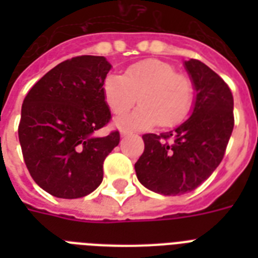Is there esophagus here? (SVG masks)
Returning a JSON list of instances; mask_svg holds the SVG:
<instances>
[{"label": "esophagus", "mask_w": 258, "mask_h": 258, "mask_svg": "<svg viewBox=\"0 0 258 258\" xmlns=\"http://www.w3.org/2000/svg\"><path fill=\"white\" fill-rule=\"evenodd\" d=\"M130 134H131V131H128V130H120V137L121 138L128 137Z\"/></svg>", "instance_id": "esophagus-1"}]
</instances>
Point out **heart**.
<instances>
[{
    "label": "heart",
    "instance_id": "b5f03b06",
    "mask_svg": "<svg viewBox=\"0 0 258 258\" xmlns=\"http://www.w3.org/2000/svg\"><path fill=\"white\" fill-rule=\"evenodd\" d=\"M103 95L116 116L128 112L138 100L142 104L128 116L116 120L119 128L149 130L161 123L174 127L187 116L194 99L191 80L176 74L175 67L161 60H143L130 66L124 76L107 75Z\"/></svg>",
    "mask_w": 258,
    "mask_h": 258
}]
</instances>
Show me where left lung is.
Returning a JSON list of instances; mask_svg holds the SVG:
<instances>
[{
    "label": "left lung",
    "mask_w": 258,
    "mask_h": 258,
    "mask_svg": "<svg viewBox=\"0 0 258 258\" xmlns=\"http://www.w3.org/2000/svg\"><path fill=\"white\" fill-rule=\"evenodd\" d=\"M183 66L196 91L191 115L171 131L143 135L145 151L135 163L138 180L163 196L192 191L208 179L222 161L234 127L228 84L198 60Z\"/></svg>",
    "instance_id": "8db88e82"
}]
</instances>
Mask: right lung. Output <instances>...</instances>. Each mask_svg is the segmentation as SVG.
<instances>
[{
	"instance_id": "obj_1",
	"label": "right lung",
	"mask_w": 258,
	"mask_h": 258,
	"mask_svg": "<svg viewBox=\"0 0 258 258\" xmlns=\"http://www.w3.org/2000/svg\"><path fill=\"white\" fill-rule=\"evenodd\" d=\"M112 66L103 56L60 62L24 99L18 139L34 182L57 198L88 196L103 180V162L120 141L97 130L111 119L103 83Z\"/></svg>"
}]
</instances>
